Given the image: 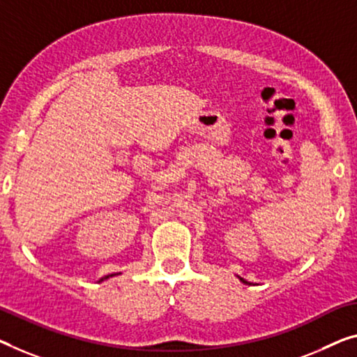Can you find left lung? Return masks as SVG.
Segmentation results:
<instances>
[{"label":"left lung","instance_id":"8db88e82","mask_svg":"<svg viewBox=\"0 0 357 357\" xmlns=\"http://www.w3.org/2000/svg\"><path fill=\"white\" fill-rule=\"evenodd\" d=\"M238 279H241V282H243V284H248V282H247L245 279H242V278H238Z\"/></svg>","mask_w":357,"mask_h":357}]
</instances>
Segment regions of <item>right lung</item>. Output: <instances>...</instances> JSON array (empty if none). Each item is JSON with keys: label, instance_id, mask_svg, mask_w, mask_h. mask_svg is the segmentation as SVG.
Wrapping results in <instances>:
<instances>
[{"label": "right lung", "instance_id": "1", "mask_svg": "<svg viewBox=\"0 0 357 357\" xmlns=\"http://www.w3.org/2000/svg\"><path fill=\"white\" fill-rule=\"evenodd\" d=\"M110 275H114V274H110ZM110 275H105V278H104V279H107V278H110ZM104 279H100V280H104Z\"/></svg>", "mask_w": 357, "mask_h": 357}]
</instances>
